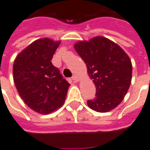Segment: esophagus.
<instances>
[{"label":"esophagus","mask_w":150,"mask_h":150,"mask_svg":"<svg viewBox=\"0 0 150 150\" xmlns=\"http://www.w3.org/2000/svg\"><path fill=\"white\" fill-rule=\"evenodd\" d=\"M72 79L75 81V82H78L79 80V79L77 75H73V77H72Z\"/></svg>","instance_id":"esophagus-1"}]
</instances>
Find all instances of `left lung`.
<instances>
[{
	"mask_svg": "<svg viewBox=\"0 0 150 150\" xmlns=\"http://www.w3.org/2000/svg\"><path fill=\"white\" fill-rule=\"evenodd\" d=\"M74 48L96 86V97L87 101L88 107L100 113L114 110L122 102L132 81V65L128 55L103 36L78 41Z\"/></svg>",
	"mask_w": 150,
	"mask_h": 150,
	"instance_id": "8db88e82",
	"label": "left lung"
}]
</instances>
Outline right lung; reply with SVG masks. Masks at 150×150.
I'll return each mask as SVG.
<instances>
[{
	"label": "right lung",
	"instance_id": "add662e5",
	"mask_svg": "<svg viewBox=\"0 0 150 150\" xmlns=\"http://www.w3.org/2000/svg\"><path fill=\"white\" fill-rule=\"evenodd\" d=\"M61 41L36 40L17 55L13 82L24 103L34 111L48 115L64 104L70 83L51 62Z\"/></svg>",
	"mask_w": 150,
	"mask_h": 150
}]
</instances>
